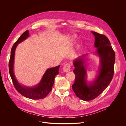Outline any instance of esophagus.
<instances>
[{"label":"esophagus","mask_w":126,"mask_h":126,"mask_svg":"<svg viewBox=\"0 0 126 126\" xmlns=\"http://www.w3.org/2000/svg\"><path fill=\"white\" fill-rule=\"evenodd\" d=\"M70 68H71V65L70 64H69V63L66 64L63 66V71L64 72H65V73L68 72L70 70Z\"/></svg>","instance_id":"1"}]
</instances>
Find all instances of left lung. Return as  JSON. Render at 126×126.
Listing matches in <instances>:
<instances>
[{
    "label": "left lung",
    "instance_id": "obj_1",
    "mask_svg": "<svg viewBox=\"0 0 126 126\" xmlns=\"http://www.w3.org/2000/svg\"><path fill=\"white\" fill-rule=\"evenodd\" d=\"M95 37L94 46L96 49L93 53L99 57V65L94 79L87 80V54L75 59L73 65L75 80L72 89L77 96L84 101L95 99L107 88L114 75L115 54L108 38L95 32H91Z\"/></svg>",
    "mask_w": 126,
    "mask_h": 126
}]
</instances>
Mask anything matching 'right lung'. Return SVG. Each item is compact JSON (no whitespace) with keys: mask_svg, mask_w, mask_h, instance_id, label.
I'll return each instance as SVG.
<instances>
[{"mask_svg":"<svg viewBox=\"0 0 126 126\" xmlns=\"http://www.w3.org/2000/svg\"><path fill=\"white\" fill-rule=\"evenodd\" d=\"M29 35V31H26L20 36L13 46L9 62V73L15 88L20 94L30 99H40L46 97L52 90L54 82V78L59 74L60 65L47 69L40 81L33 87H28L21 84L16 78L14 70L15 50L18 44L28 38Z\"/></svg>","mask_w":126,"mask_h":126,"instance_id":"right-lung-1","label":"right lung"}]
</instances>
